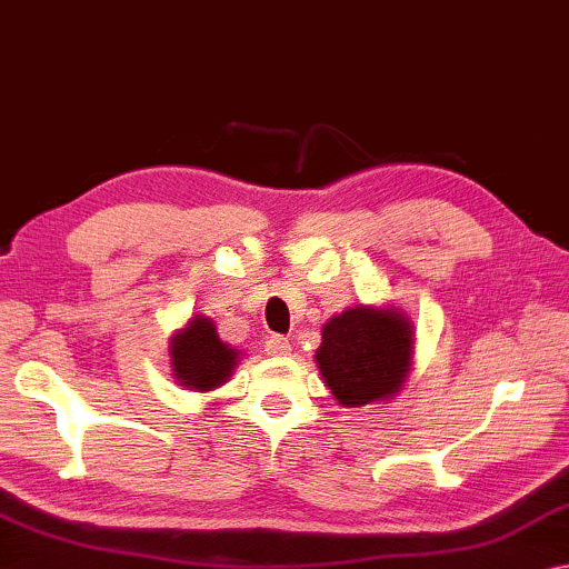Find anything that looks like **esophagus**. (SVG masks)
<instances>
[{
    "mask_svg": "<svg viewBox=\"0 0 569 569\" xmlns=\"http://www.w3.org/2000/svg\"><path fill=\"white\" fill-rule=\"evenodd\" d=\"M264 348L272 358H284V356H290V351H292L290 340H287L284 336H269Z\"/></svg>",
    "mask_w": 569,
    "mask_h": 569,
    "instance_id": "34e87169",
    "label": "esophagus"
}]
</instances>
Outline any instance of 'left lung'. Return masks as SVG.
Masks as SVG:
<instances>
[{"label":"left lung","mask_w":569,"mask_h":569,"mask_svg":"<svg viewBox=\"0 0 569 569\" xmlns=\"http://www.w3.org/2000/svg\"><path fill=\"white\" fill-rule=\"evenodd\" d=\"M415 358V326L395 305H353L322 326L315 351L322 381L340 407L356 409L395 399Z\"/></svg>","instance_id":"8db88e82"}]
</instances>
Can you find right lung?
<instances>
[{
    "instance_id": "obj_1",
    "label": "right lung",
    "mask_w": 569,
    "mask_h": 569,
    "mask_svg": "<svg viewBox=\"0 0 569 569\" xmlns=\"http://www.w3.org/2000/svg\"><path fill=\"white\" fill-rule=\"evenodd\" d=\"M241 351L218 338L216 322L193 315L170 338V369L174 381L190 391H213L231 379Z\"/></svg>"
}]
</instances>
